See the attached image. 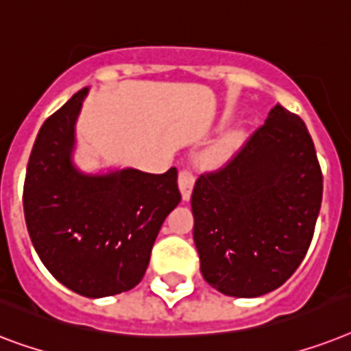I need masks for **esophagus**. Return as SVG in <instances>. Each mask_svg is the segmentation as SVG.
<instances>
[{
  "instance_id": "34e87169",
  "label": "esophagus",
  "mask_w": 351,
  "mask_h": 351,
  "mask_svg": "<svg viewBox=\"0 0 351 351\" xmlns=\"http://www.w3.org/2000/svg\"><path fill=\"white\" fill-rule=\"evenodd\" d=\"M193 183H195V176L190 168H179L178 176V184L179 190H181V195H183L184 201H189L190 195H192Z\"/></svg>"
}]
</instances>
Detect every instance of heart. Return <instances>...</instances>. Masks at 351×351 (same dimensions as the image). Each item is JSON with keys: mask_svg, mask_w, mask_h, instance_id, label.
Instances as JSON below:
<instances>
[{"mask_svg": "<svg viewBox=\"0 0 351 351\" xmlns=\"http://www.w3.org/2000/svg\"><path fill=\"white\" fill-rule=\"evenodd\" d=\"M239 132H228V134H224L219 141L215 143V147L212 148V159H214V161H224V159H228L230 156L234 154L235 148L239 147Z\"/></svg>", "mask_w": 351, "mask_h": 351, "instance_id": "obj_1", "label": "heart"}]
</instances>
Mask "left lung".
I'll return each mask as SVG.
<instances>
[{"instance_id":"8db88e82","label":"left lung","mask_w":351,"mask_h":351,"mask_svg":"<svg viewBox=\"0 0 351 351\" xmlns=\"http://www.w3.org/2000/svg\"><path fill=\"white\" fill-rule=\"evenodd\" d=\"M322 201V172L301 117L276 105L265 125L192 192L193 241L210 287L259 297L304 259Z\"/></svg>"}]
</instances>
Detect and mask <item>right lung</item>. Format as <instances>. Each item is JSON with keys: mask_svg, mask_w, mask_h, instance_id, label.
Wrapping results in <instances>:
<instances>
[{"mask_svg": "<svg viewBox=\"0 0 351 351\" xmlns=\"http://www.w3.org/2000/svg\"><path fill=\"white\" fill-rule=\"evenodd\" d=\"M81 88L39 128L23 184L32 245L47 270L75 293L128 291L147 271L162 221L181 201L178 168L83 176L72 167Z\"/></svg>", "mask_w": 351, "mask_h": 351, "instance_id": "add662e5", "label": "right lung"}]
</instances>
